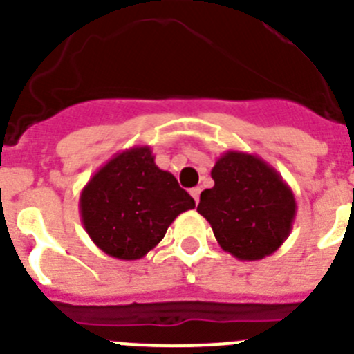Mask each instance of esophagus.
<instances>
[{
    "label": "esophagus",
    "instance_id": "34e87169",
    "mask_svg": "<svg viewBox=\"0 0 354 354\" xmlns=\"http://www.w3.org/2000/svg\"><path fill=\"white\" fill-rule=\"evenodd\" d=\"M190 196L194 197V201H196V204H199V197H201V187H196L190 190Z\"/></svg>",
    "mask_w": 354,
    "mask_h": 354
}]
</instances>
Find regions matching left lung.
Masks as SVG:
<instances>
[{"mask_svg": "<svg viewBox=\"0 0 354 354\" xmlns=\"http://www.w3.org/2000/svg\"><path fill=\"white\" fill-rule=\"evenodd\" d=\"M214 187L201 194L197 211L209 222L223 252L262 260L288 239L297 214L292 188L253 153L229 150L211 169Z\"/></svg>", "mask_w": 354, "mask_h": 354, "instance_id": "1", "label": "left lung"}]
</instances>
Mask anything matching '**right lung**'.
Instances as JSON below:
<instances>
[{
  "label": "right lung",
  "mask_w": 354,
  "mask_h": 354,
  "mask_svg": "<svg viewBox=\"0 0 354 354\" xmlns=\"http://www.w3.org/2000/svg\"><path fill=\"white\" fill-rule=\"evenodd\" d=\"M196 201L176 178L158 169L148 145L120 151L99 167L80 194V216L88 237L118 260L143 259L178 214Z\"/></svg>",
  "instance_id": "1"
}]
</instances>
